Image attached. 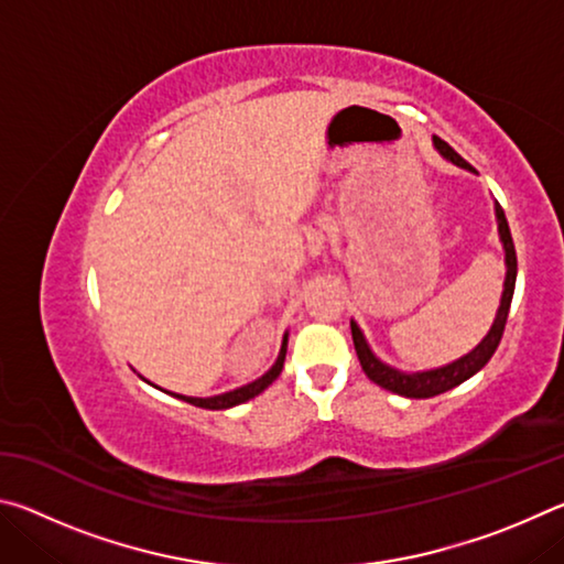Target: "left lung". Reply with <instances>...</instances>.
<instances>
[{
    "instance_id": "8db88e82",
    "label": "left lung",
    "mask_w": 564,
    "mask_h": 564,
    "mask_svg": "<svg viewBox=\"0 0 564 564\" xmlns=\"http://www.w3.org/2000/svg\"><path fill=\"white\" fill-rule=\"evenodd\" d=\"M433 144L447 161H453V164L473 171L470 164H465V159L457 154L453 147H447L443 139L433 137ZM495 216H498V234H500V241L505 248V269H508V273H505V289H502L498 316H495L488 336L477 343V346L467 352V356L447 362V366H443V368L420 370V373H403V370H398L393 366H388V362H383L380 358H376V352L370 350L366 336H362V330L358 328V323L350 321L352 346H356L362 370H366V376L373 380V383L390 390V393H398L405 398H433V395L445 393V390H453L455 386L465 383V380L473 378L477 370H482L485 366H488L492 352L500 346L505 323H508L512 293H514V279H518V256H514L510 226H508V218H505V212L500 208V204H495Z\"/></svg>"
}]
</instances>
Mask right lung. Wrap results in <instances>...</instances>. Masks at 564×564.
<instances>
[{"instance_id": "obj_1", "label": "right lung", "mask_w": 564, "mask_h": 564, "mask_svg": "<svg viewBox=\"0 0 564 564\" xmlns=\"http://www.w3.org/2000/svg\"><path fill=\"white\" fill-rule=\"evenodd\" d=\"M285 348H289V333H285V336H283L279 358H275L271 370H265V373L259 380H253V383L241 386V388H236V390H228V393L214 395V398H188V395H178V393H171V395L178 398V400H186V403L196 405V408H206V410H226V408L241 405V403H246V400H251V398H256L259 393H263V390L269 388L273 380L281 376L283 360H285ZM166 393H169V390H166Z\"/></svg>"}]
</instances>
